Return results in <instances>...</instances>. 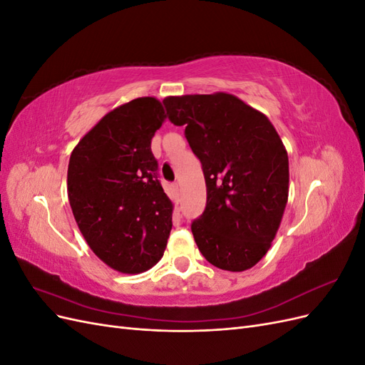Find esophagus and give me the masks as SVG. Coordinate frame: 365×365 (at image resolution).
<instances>
[{
	"instance_id": "obj_1",
	"label": "esophagus",
	"mask_w": 365,
	"mask_h": 365,
	"mask_svg": "<svg viewBox=\"0 0 365 365\" xmlns=\"http://www.w3.org/2000/svg\"><path fill=\"white\" fill-rule=\"evenodd\" d=\"M172 197H173V201L178 204L180 202V187H178V184H173L172 185Z\"/></svg>"
}]
</instances>
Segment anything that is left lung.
I'll use <instances>...</instances> for the list:
<instances>
[{
	"label": "left lung",
	"mask_w": 365,
	"mask_h": 365,
	"mask_svg": "<svg viewBox=\"0 0 365 365\" xmlns=\"http://www.w3.org/2000/svg\"><path fill=\"white\" fill-rule=\"evenodd\" d=\"M163 103L202 164L204 213L192 222L219 269L252 268L271 248L289 193V161L269 118L228 93L169 96Z\"/></svg>",
	"instance_id": "1"
}]
</instances>
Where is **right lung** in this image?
<instances>
[{
  "instance_id": "right-lung-1",
  "label": "right lung",
  "mask_w": 365,
  "mask_h": 365,
  "mask_svg": "<svg viewBox=\"0 0 365 365\" xmlns=\"http://www.w3.org/2000/svg\"><path fill=\"white\" fill-rule=\"evenodd\" d=\"M155 97L109 111L73 149L68 201L93 252L123 274L150 269L163 257L173 204L158 181L150 141L165 120Z\"/></svg>"
}]
</instances>
